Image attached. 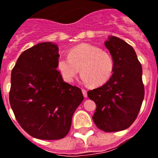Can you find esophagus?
<instances>
[{"instance_id": "esophagus-1", "label": "esophagus", "mask_w": 158, "mask_h": 158, "mask_svg": "<svg viewBox=\"0 0 158 158\" xmlns=\"http://www.w3.org/2000/svg\"><path fill=\"white\" fill-rule=\"evenodd\" d=\"M82 93H83V96L84 97H87L88 96V94H87V91H86L85 89H82Z\"/></svg>"}]
</instances>
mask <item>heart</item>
I'll list each match as a JSON object with an SVG mask.
<instances>
[{"mask_svg":"<svg viewBox=\"0 0 158 158\" xmlns=\"http://www.w3.org/2000/svg\"><path fill=\"white\" fill-rule=\"evenodd\" d=\"M58 66L67 82L73 81L81 69L84 83L100 86L111 77L114 62L108 53L89 43H82L71 49L69 56L60 57Z\"/></svg>","mask_w":158,"mask_h":158,"instance_id":"b5f03b06","label":"heart"}]
</instances>
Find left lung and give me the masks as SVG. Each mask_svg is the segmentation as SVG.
I'll return each instance as SVG.
<instances>
[{"label": "left lung", "instance_id": "left-lung-1", "mask_svg": "<svg viewBox=\"0 0 158 158\" xmlns=\"http://www.w3.org/2000/svg\"><path fill=\"white\" fill-rule=\"evenodd\" d=\"M114 62L113 74L104 85L88 92L96 105L95 124L105 132L120 131L135 122L144 99L142 68L135 50L115 36L104 43Z\"/></svg>", "mask_w": 158, "mask_h": 158}]
</instances>
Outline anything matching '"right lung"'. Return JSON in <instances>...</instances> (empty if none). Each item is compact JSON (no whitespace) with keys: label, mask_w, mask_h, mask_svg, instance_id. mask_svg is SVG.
<instances>
[{"label":"right lung","mask_w":158,"mask_h":158,"mask_svg":"<svg viewBox=\"0 0 158 158\" xmlns=\"http://www.w3.org/2000/svg\"><path fill=\"white\" fill-rule=\"evenodd\" d=\"M59 56L57 44L38 43L19 55L11 73V107L21 127L36 139L64 138L84 100L81 89L64 81L57 70Z\"/></svg>","instance_id":"right-lung-1"}]
</instances>
